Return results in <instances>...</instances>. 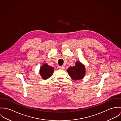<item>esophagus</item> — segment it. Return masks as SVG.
Returning a JSON list of instances; mask_svg holds the SVG:
<instances>
[{
	"label": "esophagus",
	"mask_w": 121,
	"mask_h": 121,
	"mask_svg": "<svg viewBox=\"0 0 121 121\" xmlns=\"http://www.w3.org/2000/svg\"><path fill=\"white\" fill-rule=\"evenodd\" d=\"M59 68L61 69H65V67L64 66H61L59 67Z\"/></svg>",
	"instance_id": "34e87169"
}]
</instances>
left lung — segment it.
I'll return each mask as SVG.
<instances>
[{
  "instance_id": "left-lung-1",
  "label": "left lung",
  "mask_w": 121,
  "mask_h": 121,
  "mask_svg": "<svg viewBox=\"0 0 121 121\" xmlns=\"http://www.w3.org/2000/svg\"><path fill=\"white\" fill-rule=\"evenodd\" d=\"M67 71L71 78L74 80L82 79L85 74V67L80 62H76L75 65L69 67Z\"/></svg>"
}]
</instances>
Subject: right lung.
I'll return each mask as SVG.
<instances>
[{"label": "right lung", "mask_w": 121, "mask_h": 121, "mask_svg": "<svg viewBox=\"0 0 121 121\" xmlns=\"http://www.w3.org/2000/svg\"><path fill=\"white\" fill-rule=\"evenodd\" d=\"M53 69V67L48 65L47 64H44L40 67L39 70V73L42 78L46 80L50 78L54 72Z\"/></svg>", "instance_id": "1"}]
</instances>
